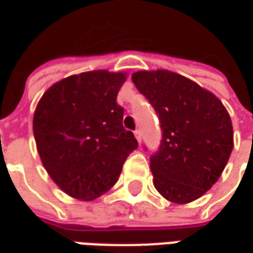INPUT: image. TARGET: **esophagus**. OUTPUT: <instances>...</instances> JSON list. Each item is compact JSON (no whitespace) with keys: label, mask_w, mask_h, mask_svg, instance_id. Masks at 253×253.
Returning a JSON list of instances; mask_svg holds the SVG:
<instances>
[{"label":"esophagus","mask_w":253,"mask_h":253,"mask_svg":"<svg viewBox=\"0 0 253 253\" xmlns=\"http://www.w3.org/2000/svg\"><path fill=\"white\" fill-rule=\"evenodd\" d=\"M135 137L137 139V141H139V143H141V132L139 129L135 130Z\"/></svg>","instance_id":"1"}]
</instances>
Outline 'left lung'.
I'll use <instances>...</instances> for the list:
<instances>
[{
    "mask_svg": "<svg viewBox=\"0 0 253 253\" xmlns=\"http://www.w3.org/2000/svg\"><path fill=\"white\" fill-rule=\"evenodd\" d=\"M158 114L162 140L150 158L154 187L165 199L191 203L221 177L233 150V126L222 102L191 79L158 69L132 75Z\"/></svg>",
    "mask_w": 253,
    "mask_h": 253,
    "instance_id": "left-lung-1",
    "label": "left lung"
}]
</instances>
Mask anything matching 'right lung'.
<instances>
[{
	"instance_id": "1",
	"label": "right lung",
	"mask_w": 253,
	"mask_h": 253,
	"mask_svg": "<svg viewBox=\"0 0 253 253\" xmlns=\"http://www.w3.org/2000/svg\"><path fill=\"white\" fill-rule=\"evenodd\" d=\"M126 73L91 71L53 84L34 113L44 169L69 196L94 200L117 182L137 140L123 126L117 94Z\"/></svg>"
}]
</instances>
